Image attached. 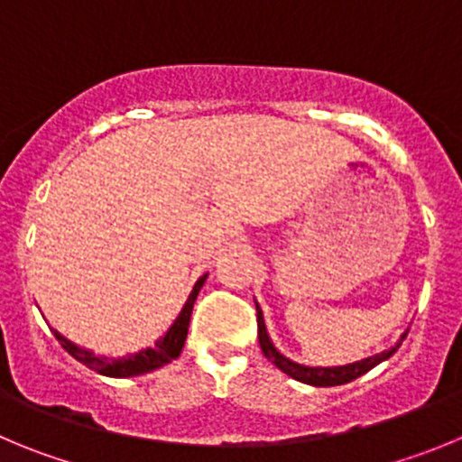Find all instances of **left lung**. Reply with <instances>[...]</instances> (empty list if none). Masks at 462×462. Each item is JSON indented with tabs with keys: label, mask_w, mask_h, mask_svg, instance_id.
Wrapping results in <instances>:
<instances>
[{
	"label": "left lung",
	"mask_w": 462,
	"mask_h": 462,
	"mask_svg": "<svg viewBox=\"0 0 462 462\" xmlns=\"http://www.w3.org/2000/svg\"><path fill=\"white\" fill-rule=\"evenodd\" d=\"M255 309H257V338H260V347H262V352H264V356H267V359L272 361L276 368H281L282 373H288L290 377L303 382V384L336 386V384H345V382L356 380L359 375H364V373H368L371 368H375L380 361L389 359V356H392L393 352L401 347L402 340H405V334H402V338L398 340L396 347L380 352V355H375V356H368V359L355 361V364L334 365V368H319V365H318V368H310V365L294 364V361H290L288 356H282L281 352L273 347V343L269 340L267 327H264V318H262V310H260V306H257V301H255Z\"/></svg>",
	"instance_id": "obj_1"
}]
</instances>
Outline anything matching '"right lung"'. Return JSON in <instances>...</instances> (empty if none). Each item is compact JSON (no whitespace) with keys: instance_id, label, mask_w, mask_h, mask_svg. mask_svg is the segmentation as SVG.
I'll return each instance as SVG.
<instances>
[{"instance_id":"obj_1","label":"right lung","mask_w":462,"mask_h":462,"mask_svg":"<svg viewBox=\"0 0 462 462\" xmlns=\"http://www.w3.org/2000/svg\"><path fill=\"white\" fill-rule=\"evenodd\" d=\"M205 281H207V273L202 278H198V282L193 285V292L189 294L180 318L174 319V324L168 329V334H165L163 338L156 340L153 347H147V350L143 352H135V355L122 356V359H107V356H97V355H91L89 350H82V347H78L76 343L66 340L64 336L57 334V331L55 336L61 343V347H64L73 359L85 364L87 368H91V371L101 373V375L133 377V375H143V373H149V371H156V368H161V365L170 364V361L180 356L181 347H184L186 343V334H189V322H190V313H193L195 297H198L200 288L205 285Z\"/></svg>"}]
</instances>
